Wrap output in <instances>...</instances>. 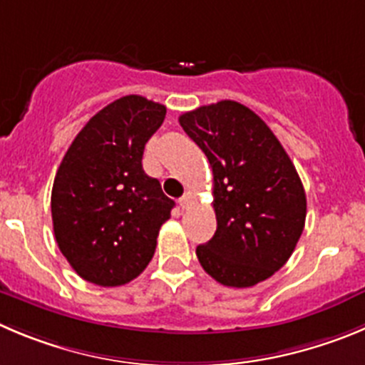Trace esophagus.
<instances>
[{
    "mask_svg": "<svg viewBox=\"0 0 365 365\" xmlns=\"http://www.w3.org/2000/svg\"><path fill=\"white\" fill-rule=\"evenodd\" d=\"M192 200H194V196L190 192H185L182 196V198H180V207H182V209H189V205L190 203H192Z\"/></svg>",
    "mask_w": 365,
    "mask_h": 365,
    "instance_id": "obj_1",
    "label": "esophagus"
}]
</instances>
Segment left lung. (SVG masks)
<instances>
[{
	"mask_svg": "<svg viewBox=\"0 0 365 365\" xmlns=\"http://www.w3.org/2000/svg\"><path fill=\"white\" fill-rule=\"evenodd\" d=\"M180 125L214 175L217 229L196 248L200 264L232 288L272 277L304 230L306 194L290 156L272 129L236 101L187 111Z\"/></svg>",
	"mask_w": 365,
	"mask_h": 365,
	"instance_id": "8db88e82",
	"label": "left lung"
}]
</instances>
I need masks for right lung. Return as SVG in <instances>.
Masks as SVG:
<instances>
[{
	"label": "right lung",
	"mask_w": 365,
	"mask_h": 365,
	"mask_svg": "<svg viewBox=\"0 0 365 365\" xmlns=\"http://www.w3.org/2000/svg\"><path fill=\"white\" fill-rule=\"evenodd\" d=\"M165 106L125 95L88 120L52 187L53 234L77 274L98 286L133 281L153 259L175 202L142 169Z\"/></svg>",
	"instance_id": "obj_1"
}]
</instances>
